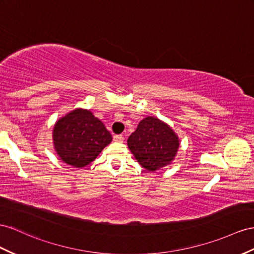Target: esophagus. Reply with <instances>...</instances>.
Instances as JSON below:
<instances>
[{"instance_id":"esophagus-1","label":"esophagus","mask_w":254,"mask_h":254,"mask_svg":"<svg viewBox=\"0 0 254 254\" xmlns=\"http://www.w3.org/2000/svg\"><path fill=\"white\" fill-rule=\"evenodd\" d=\"M114 140L115 141H118V142H122L125 140V137H123V135H115L114 136Z\"/></svg>"}]
</instances>
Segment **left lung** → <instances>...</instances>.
Instances as JSON below:
<instances>
[{"instance_id": "1", "label": "left lung", "mask_w": 254, "mask_h": 254, "mask_svg": "<svg viewBox=\"0 0 254 254\" xmlns=\"http://www.w3.org/2000/svg\"><path fill=\"white\" fill-rule=\"evenodd\" d=\"M127 146L142 167L154 172L171 163L177 153L179 140L164 122L147 117L129 135Z\"/></svg>"}]
</instances>
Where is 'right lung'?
<instances>
[{
    "instance_id": "obj_1",
    "label": "right lung",
    "mask_w": 254,
    "mask_h": 254,
    "mask_svg": "<svg viewBox=\"0 0 254 254\" xmlns=\"http://www.w3.org/2000/svg\"><path fill=\"white\" fill-rule=\"evenodd\" d=\"M112 139L103 122L84 109L73 110L58 121L54 128L57 153L74 167L90 164Z\"/></svg>"
}]
</instances>
